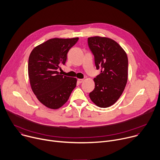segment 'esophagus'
I'll return each mask as SVG.
<instances>
[{
  "label": "esophagus",
  "mask_w": 160,
  "mask_h": 160,
  "mask_svg": "<svg viewBox=\"0 0 160 160\" xmlns=\"http://www.w3.org/2000/svg\"><path fill=\"white\" fill-rule=\"evenodd\" d=\"M78 81L79 83H82L83 81V79H78Z\"/></svg>",
  "instance_id": "1"
}]
</instances>
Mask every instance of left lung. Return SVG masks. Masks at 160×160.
<instances>
[{"label":"left lung","mask_w":160,"mask_h":160,"mask_svg":"<svg viewBox=\"0 0 160 160\" xmlns=\"http://www.w3.org/2000/svg\"><path fill=\"white\" fill-rule=\"evenodd\" d=\"M88 45L101 73L94 78V89L89 93L92 102L101 108L113 105L122 94L128 81V59L123 48L105 37L88 38Z\"/></svg>","instance_id":"left-lung-1"}]
</instances>
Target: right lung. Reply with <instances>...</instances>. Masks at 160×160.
Here are the masks:
<instances>
[{
	"label": "right lung",
	"mask_w": 160,
	"mask_h": 160,
	"mask_svg": "<svg viewBox=\"0 0 160 160\" xmlns=\"http://www.w3.org/2000/svg\"><path fill=\"white\" fill-rule=\"evenodd\" d=\"M78 38H53L36 47L28 57V74L31 89L40 102L58 109L68 100L77 80L60 75L57 69L64 65L69 49Z\"/></svg>",
	"instance_id": "obj_1"
}]
</instances>
